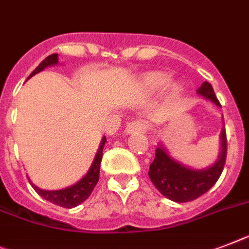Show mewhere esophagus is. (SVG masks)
Returning a JSON list of instances; mask_svg holds the SVG:
<instances>
[{"label":"esophagus","mask_w":249,"mask_h":249,"mask_svg":"<svg viewBox=\"0 0 249 249\" xmlns=\"http://www.w3.org/2000/svg\"><path fill=\"white\" fill-rule=\"evenodd\" d=\"M148 129V125L144 120H134L130 121L126 128H125V131L129 133V134H133V133H144L145 130Z\"/></svg>","instance_id":"esophagus-1"}]
</instances>
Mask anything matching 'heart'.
Instances as JSON below:
<instances>
[{
  "label": "heart",
  "mask_w": 249,
  "mask_h": 249,
  "mask_svg": "<svg viewBox=\"0 0 249 249\" xmlns=\"http://www.w3.org/2000/svg\"><path fill=\"white\" fill-rule=\"evenodd\" d=\"M170 80V76L161 71H149L142 74L137 80V89L139 94L142 96H155L157 93L167 86ZM180 90V87L178 84H171L170 92L171 94H178Z\"/></svg>",
  "instance_id": "obj_1"
}]
</instances>
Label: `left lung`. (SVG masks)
I'll return each instance as SVG.
<instances>
[{"label":"left lung","instance_id":"obj_1","mask_svg":"<svg viewBox=\"0 0 249 249\" xmlns=\"http://www.w3.org/2000/svg\"><path fill=\"white\" fill-rule=\"evenodd\" d=\"M198 94L221 106L213 88L209 82H203L197 89ZM221 152L219 160L205 170H192L169 156L162 145L156 148V156L149 165L148 177L161 195L174 202H189L201 197L213 187L224 170L228 151L225 129L221 131Z\"/></svg>","mask_w":249,"mask_h":249}]
</instances>
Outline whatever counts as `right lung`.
Returning a JSON list of instances; mask_svg holds the SVG:
<instances>
[{"label":"right lung","instance_id":"1","mask_svg":"<svg viewBox=\"0 0 249 249\" xmlns=\"http://www.w3.org/2000/svg\"><path fill=\"white\" fill-rule=\"evenodd\" d=\"M57 62V53L50 54L48 57H46L43 61L40 62L37 68L34 69L33 72L29 75V78L36 75L37 72L42 71L47 66L56 65ZM105 143H106V137H104L102 141H101L100 148H98V152H97L96 157H94V161H93L90 169L86 174V177H83L78 183L71 185V187L65 188V189H60V191H43V189H39L38 187H36L33 183H30L32 187L34 188V191L37 192L40 197H43L46 201L52 202V203L60 206V207L71 209V207H75V206L80 205L82 202H84L87 198L89 197L92 191L96 187V184L98 183V179H100L101 160H102V151H104Z\"/></svg>","mask_w":249,"mask_h":249}]
</instances>
